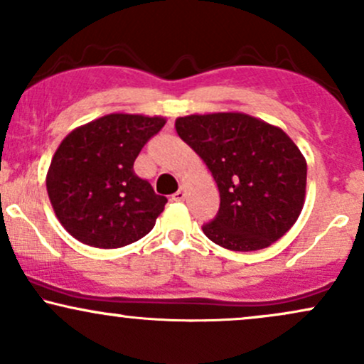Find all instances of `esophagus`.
I'll list each match as a JSON object with an SVG mask.
<instances>
[{"label": "esophagus", "instance_id": "34e87169", "mask_svg": "<svg viewBox=\"0 0 364 364\" xmlns=\"http://www.w3.org/2000/svg\"><path fill=\"white\" fill-rule=\"evenodd\" d=\"M185 196H186L185 190H178L176 193L173 195V200H174V202H183V200H185Z\"/></svg>", "mask_w": 364, "mask_h": 364}]
</instances>
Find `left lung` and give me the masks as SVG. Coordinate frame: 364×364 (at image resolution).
Returning <instances> with one entry per match:
<instances>
[{"label": "left lung", "mask_w": 364, "mask_h": 364, "mask_svg": "<svg viewBox=\"0 0 364 364\" xmlns=\"http://www.w3.org/2000/svg\"><path fill=\"white\" fill-rule=\"evenodd\" d=\"M183 141L203 159L220 193L205 236L232 252H255L298 220L306 193V161L281 128L243 112L176 119Z\"/></svg>", "instance_id": "left-lung-1"}]
</instances>
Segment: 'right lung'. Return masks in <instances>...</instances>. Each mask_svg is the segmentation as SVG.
<instances>
[{"instance_id": "obj_1", "label": "right lung", "mask_w": 364, "mask_h": 364, "mask_svg": "<svg viewBox=\"0 0 364 364\" xmlns=\"http://www.w3.org/2000/svg\"><path fill=\"white\" fill-rule=\"evenodd\" d=\"M164 124L161 116L114 112L65 136L46 186L54 214L75 240L109 250L152 231L168 198L136 176L133 162Z\"/></svg>"}]
</instances>
